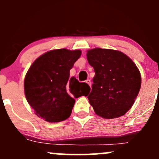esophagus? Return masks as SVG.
I'll list each match as a JSON object with an SVG mask.
<instances>
[{
  "instance_id": "1",
  "label": "esophagus",
  "mask_w": 159,
  "mask_h": 159,
  "mask_svg": "<svg viewBox=\"0 0 159 159\" xmlns=\"http://www.w3.org/2000/svg\"><path fill=\"white\" fill-rule=\"evenodd\" d=\"M86 83H87L90 86V85H91V81H90V79H87V81H86Z\"/></svg>"
}]
</instances>
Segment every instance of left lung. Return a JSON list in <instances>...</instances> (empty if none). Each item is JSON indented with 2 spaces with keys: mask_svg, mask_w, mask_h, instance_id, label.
<instances>
[{
  "mask_svg": "<svg viewBox=\"0 0 159 159\" xmlns=\"http://www.w3.org/2000/svg\"><path fill=\"white\" fill-rule=\"evenodd\" d=\"M95 76L87 96L96 114L105 119L123 116L135 101L141 85L138 67L123 52L96 48L87 52Z\"/></svg>",
  "mask_w": 159,
  "mask_h": 159,
  "instance_id": "left-lung-1",
  "label": "left lung"
}]
</instances>
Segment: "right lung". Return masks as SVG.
Returning a JSON list of instances; mask_svg holds the SVG:
<instances>
[{
    "label": "right lung",
    "instance_id": "1",
    "mask_svg": "<svg viewBox=\"0 0 159 159\" xmlns=\"http://www.w3.org/2000/svg\"><path fill=\"white\" fill-rule=\"evenodd\" d=\"M80 50L56 49L41 55L30 66L25 78L27 102L38 116L50 123L69 117L75 98L87 96L90 87L69 71L81 57Z\"/></svg>",
    "mask_w": 159,
    "mask_h": 159
}]
</instances>
